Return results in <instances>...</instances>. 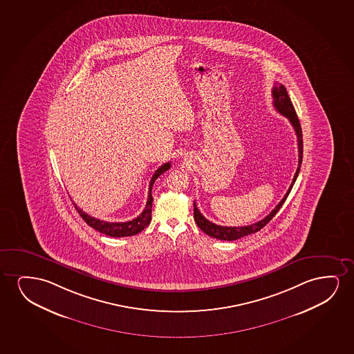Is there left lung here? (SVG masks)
Instances as JSON below:
<instances>
[{
    "mask_svg": "<svg viewBox=\"0 0 354 354\" xmlns=\"http://www.w3.org/2000/svg\"><path fill=\"white\" fill-rule=\"evenodd\" d=\"M272 97H273V106L276 109L277 111L281 113L283 116H286L289 121H290L291 126L295 129L296 136H297V149H299V165L296 169L294 179L291 183L290 187L288 189L286 196L283 197L281 202L276 205V208L272 210L271 213L267 215L266 218H262L257 223L248 225V226H241V227H227V226H220L216 223H213L209 221L208 218H204L203 215L201 214L196 203H194V220L196 223L198 225V227L207 233L210 237L216 238V239H221V241H236L239 238L245 237L248 234L257 232L260 231L262 227H265L267 223L271 221L273 216L278 213V210L281 208L283 203L286 202V197L290 194L292 186L295 184L297 175L300 173L301 163H302V152H304V141H302V131H301V124L297 115H296L295 109L292 106L290 97L288 95L286 87L283 84H276L273 89H272Z\"/></svg>",
    "mask_w": 354,
    "mask_h": 354,
    "instance_id": "left-lung-1",
    "label": "left lung"
}]
</instances>
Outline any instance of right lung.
I'll use <instances>...</instances> for the list:
<instances>
[{
    "mask_svg": "<svg viewBox=\"0 0 354 354\" xmlns=\"http://www.w3.org/2000/svg\"><path fill=\"white\" fill-rule=\"evenodd\" d=\"M168 169H170V162L160 165V168L156 170L155 174L151 178L149 197H147V203H146L145 209L134 220L127 221V223H107V221H102V220H99V218H93V216L84 213L82 209L78 208L77 205L75 204V208L77 210L78 214L81 215V218L91 227L97 230L99 232L104 233V234L110 236V237H129V236H134L136 233L141 232L146 226H149V223L151 221V213H152V201H153L151 189H152V186H153L156 179Z\"/></svg>",
    "mask_w": 354,
    "mask_h": 354,
    "instance_id": "add662e5",
    "label": "right lung"
}]
</instances>
